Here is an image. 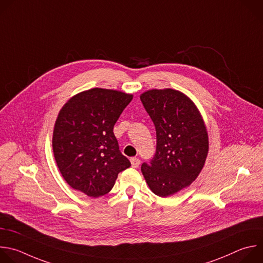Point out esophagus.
<instances>
[{
	"label": "esophagus",
	"mask_w": 263,
	"mask_h": 263,
	"mask_svg": "<svg viewBox=\"0 0 263 263\" xmlns=\"http://www.w3.org/2000/svg\"><path fill=\"white\" fill-rule=\"evenodd\" d=\"M130 163H132V166L134 167V168H138L139 166H140V160L139 159H137V157H132L130 159Z\"/></svg>",
	"instance_id": "1"
}]
</instances>
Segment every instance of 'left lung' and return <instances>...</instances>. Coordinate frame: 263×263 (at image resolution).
<instances>
[{
    "label": "left lung",
    "mask_w": 263,
    "mask_h": 263,
    "mask_svg": "<svg viewBox=\"0 0 263 263\" xmlns=\"http://www.w3.org/2000/svg\"><path fill=\"white\" fill-rule=\"evenodd\" d=\"M141 101L156 132V149L141 170L150 190L167 197L189 186L201 172L208 152V136L193 101L173 90H150Z\"/></svg>",
    "instance_id": "1"
}]
</instances>
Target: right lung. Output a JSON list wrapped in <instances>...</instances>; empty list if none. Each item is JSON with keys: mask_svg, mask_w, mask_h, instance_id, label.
<instances>
[{"mask_svg": "<svg viewBox=\"0 0 263 263\" xmlns=\"http://www.w3.org/2000/svg\"><path fill=\"white\" fill-rule=\"evenodd\" d=\"M133 95L94 88L70 98L52 135L57 166L74 190L97 198L108 194L130 162L120 150L114 125Z\"/></svg>", "mask_w": 263, "mask_h": 263, "instance_id": "obj_1", "label": "right lung"}]
</instances>
